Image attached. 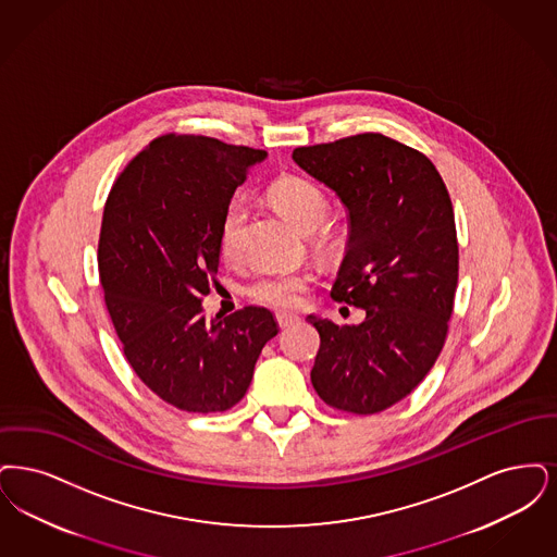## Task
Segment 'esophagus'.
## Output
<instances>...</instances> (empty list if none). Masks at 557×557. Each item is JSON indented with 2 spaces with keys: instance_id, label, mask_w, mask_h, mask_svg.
Here are the masks:
<instances>
[{
  "instance_id": "obj_1",
  "label": "esophagus",
  "mask_w": 557,
  "mask_h": 557,
  "mask_svg": "<svg viewBox=\"0 0 557 557\" xmlns=\"http://www.w3.org/2000/svg\"><path fill=\"white\" fill-rule=\"evenodd\" d=\"M297 320H299V315L289 314V312H278V314H276V322H278L281 329H287L290 324H295Z\"/></svg>"
}]
</instances>
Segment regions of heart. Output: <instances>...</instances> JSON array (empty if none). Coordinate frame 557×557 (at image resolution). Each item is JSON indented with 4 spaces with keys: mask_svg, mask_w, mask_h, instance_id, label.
<instances>
[{
    "mask_svg": "<svg viewBox=\"0 0 557 557\" xmlns=\"http://www.w3.org/2000/svg\"><path fill=\"white\" fill-rule=\"evenodd\" d=\"M268 201L272 208L295 226L299 233H312L320 226L315 237L318 247H329L333 242L331 231L322 224L329 216V197L314 181L283 174L268 187ZM245 222V208L239 201H233L220 220L218 249L220 256L228 262L237 260V239ZM314 285L310 272H268L247 285V297L276 310L299 308Z\"/></svg>",
    "mask_w": 557,
    "mask_h": 557,
    "instance_id": "1",
    "label": "heart"
}]
</instances>
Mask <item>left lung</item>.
Wrapping results in <instances>:
<instances>
[{"instance_id":"obj_1","label":"left lung","mask_w":557,"mask_h":557,"mask_svg":"<svg viewBox=\"0 0 557 557\" xmlns=\"http://www.w3.org/2000/svg\"><path fill=\"white\" fill-rule=\"evenodd\" d=\"M293 160L349 212L331 297L366 310L358 326L308 315L312 385L335 410L379 413L422 383L447 339L460 270L451 197L422 151L381 133L295 147Z\"/></svg>"}]
</instances>
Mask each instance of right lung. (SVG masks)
<instances>
[{"label": "right lung", "mask_w": 557, "mask_h": 557, "mask_svg": "<svg viewBox=\"0 0 557 557\" xmlns=\"http://www.w3.org/2000/svg\"><path fill=\"white\" fill-rule=\"evenodd\" d=\"M267 151L169 133L116 176L101 218L97 268L122 351L135 374L178 410H231L251 383L274 314L245 306L208 318L218 231L231 197Z\"/></svg>", "instance_id": "obj_1"}]
</instances>
